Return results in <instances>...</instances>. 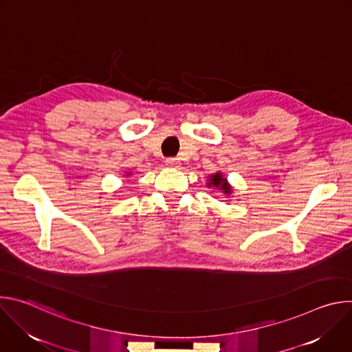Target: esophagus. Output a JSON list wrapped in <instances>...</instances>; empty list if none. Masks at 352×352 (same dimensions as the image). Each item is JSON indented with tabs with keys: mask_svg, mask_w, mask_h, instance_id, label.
I'll return each mask as SVG.
<instances>
[{
	"mask_svg": "<svg viewBox=\"0 0 352 352\" xmlns=\"http://www.w3.org/2000/svg\"><path fill=\"white\" fill-rule=\"evenodd\" d=\"M166 164L168 166V167H178V160L177 159H174V157H168L167 160H166Z\"/></svg>",
	"mask_w": 352,
	"mask_h": 352,
	"instance_id": "obj_1",
	"label": "esophagus"
}]
</instances>
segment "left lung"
<instances>
[{"label": "left lung", "mask_w": 352, "mask_h": 352, "mask_svg": "<svg viewBox=\"0 0 352 352\" xmlns=\"http://www.w3.org/2000/svg\"><path fill=\"white\" fill-rule=\"evenodd\" d=\"M208 185H209L210 188H212V186L219 188V189L223 190V193H226V195H231V192H232L230 184L227 182V179L223 177L221 173H216V174L210 175Z\"/></svg>", "instance_id": "obj_1"}]
</instances>
